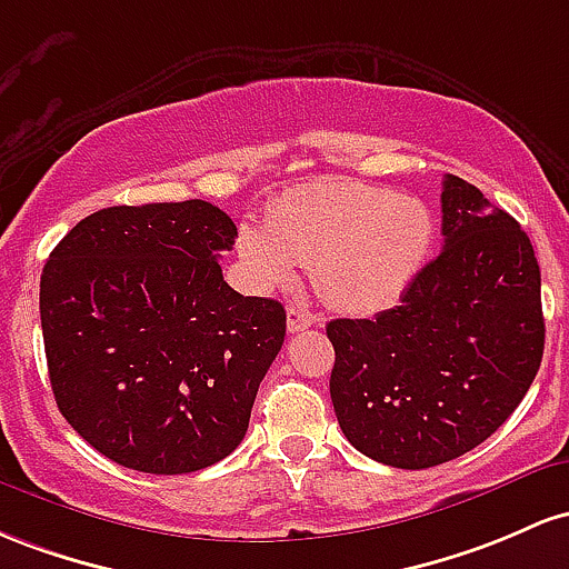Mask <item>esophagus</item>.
Here are the masks:
<instances>
[{"label": "esophagus", "mask_w": 569, "mask_h": 569, "mask_svg": "<svg viewBox=\"0 0 569 569\" xmlns=\"http://www.w3.org/2000/svg\"><path fill=\"white\" fill-rule=\"evenodd\" d=\"M317 322L319 319L311 315V311L298 309V306H290V309H287V330H290V333H301V330L311 328V325Z\"/></svg>", "instance_id": "obj_1"}]
</instances>
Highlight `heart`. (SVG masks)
<instances>
[{
	"instance_id": "1",
	"label": "heart",
	"mask_w": 569,
	"mask_h": 569,
	"mask_svg": "<svg viewBox=\"0 0 569 569\" xmlns=\"http://www.w3.org/2000/svg\"><path fill=\"white\" fill-rule=\"evenodd\" d=\"M436 220L417 199L362 182H322L279 196L268 222L239 228L252 284L284 287L311 263L319 296L338 309L379 311L422 271Z\"/></svg>"
}]
</instances>
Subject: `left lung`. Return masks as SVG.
<instances>
[{"label": "left lung", "mask_w": 569, "mask_h": 569, "mask_svg": "<svg viewBox=\"0 0 569 569\" xmlns=\"http://www.w3.org/2000/svg\"><path fill=\"white\" fill-rule=\"evenodd\" d=\"M443 250L400 306L333 319L330 400L357 451L403 470L468 455L535 381L546 322L532 241L476 184L446 174Z\"/></svg>", "instance_id": "8db88e82"}]
</instances>
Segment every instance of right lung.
Returning a JSON list of instances; mask_svg holds the SVG:
<instances>
[{
  "label": "right lung",
  "instance_id": "obj_1",
  "mask_svg": "<svg viewBox=\"0 0 569 569\" xmlns=\"http://www.w3.org/2000/svg\"><path fill=\"white\" fill-rule=\"evenodd\" d=\"M233 239L231 217L190 199L99 209L50 252V387L63 419L112 462L193 473L244 438L287 317L222 279Z\"/></svg>",
  "mask_w": 569,
  "mask_h": 569
}]
</instances>
